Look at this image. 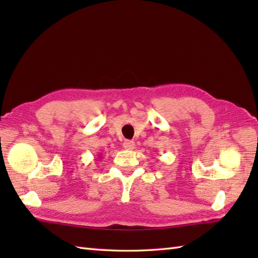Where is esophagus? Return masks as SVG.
I'll use <instances>...</instances> for the list:
<instances>
[{
  "mask_svg": "<svg viewBox=\"0 0 258 258\" xmlns=\"http://www.w3.org/2000/svg\"><path fill=\"white\" fill-rule=\"evenodd\" d=\"M123 147L125 150H134L135 149V143L133 141H125L123 143Z\"/></svg>",
  "mask_w": 258,
  "mask_h": 258,
  "instance_id": "34e87169",
  "label": "esophagus"
}]
</instances>
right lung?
I'll use <instances>...</instances> for the list:
<instances>
[{"mask_svg":"<svg viewBox=\"0 0 258 258\" xmlns=\"http://www.w3.org/2000/svg\"><path fill=\"white\" fill-rule=\"evenodd\" d=\"M98 157H101V155H98Z\"/></svg>","mask_w":258,"mask_h":258,"instance_id":"add662e5","label":"right lung"}]
</instances>
